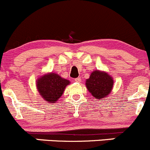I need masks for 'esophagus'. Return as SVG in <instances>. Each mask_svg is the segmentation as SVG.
<instances>
[{
  "instance_id": "obj_1",
  "label": "esophagus",
  "mask_w": 150,
  "mask_h": 150,
  "mask_svg": "<svg viewBox=\"0 0 150 150\" xmlns=\"http://www.w3.org/2000/svg\"><path fill=\"white\" fill-rule=\"evenodd\" d=\"M76 82H81V78L80 77H78V78H76L74 79Z\"/></svg>"
}]
</instances>
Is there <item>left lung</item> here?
<instances>
[{"mask_svg":"<svg viewBox=\"0 0 150 150\" xmlns=\"http://www.w3.org/2000/svg\"><path fill=\"white\" fill-rule=\"evenodd\" d=\"M85 84L92 96L99 100L107 98L110 94L113 88L114 80L106 72L96 70L86 80Z\"/></svg>","mask_w":150,"mask_h":150,"instance_id":"8db88e82","label":"left lung"}]
</instances>
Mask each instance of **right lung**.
Listing matches in <instances>:
<instances>
[{
	"label": "right lung",
	"mask_w": 150,
	"mask_h": 150,
	"mask_svg": "<svg viewBox=\"0 0 150 150\" xmlns=\"http://www.w3.org/2000/svg\"><path fill=\"white\" fill-rule=\"evenodd\" d=\"M36 86L40 96L48 103H56L63 94L66 86L70 84L69 80L62 78L54 73H49L39 77Z\"/></svg>",
	"instance_id": "right-lung-1"
}]
</instances>
